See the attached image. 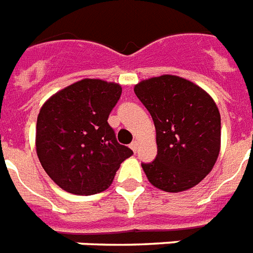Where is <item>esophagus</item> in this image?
<instances>
[{
	"mask_svg": "<svg viewBox=\"0 0 253 253\" xmlns=\"http://www.w3.org/2000/svg\"><path fill=\"white\" fill-rule=\"evenodd\" d=\"M131 150L134 151V152H136V150H138V142L136 140H134V142L131 143Z\"/></svg>",
	"mask_w": 253,
	"mask_h": 253,
	"instance_id": "34e87169",
	"label": "esophagus"
}]
</instances>
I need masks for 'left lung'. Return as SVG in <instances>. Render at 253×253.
<instances>
[{
  "mask_svg": "<svg viewBox=\"0 0 253 253\" xmlns=\"http://www.w3.org/2000/svg\"><path fill=\"white\" fill-rule=\"evenodd\" d=\"M139 101L156 128L158 155L142 163L147 178L164 192L177 193L204 180L220 148V114L210 95L178 76L164 75L135 85Z\"/></svg>",
  "mask_w": 253,
  "mask_h": 253,
  "instance_id": "8db88e82",
  "label": "left lung"
}]
</instances>
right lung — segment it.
<instances>
[{"instance_id":"1","label":"right lung","mask_w":253,"mask_h":253,"mask_svg":"<svg viewBox=\"0 0 253 253\" xmlns=\"http://www.w3.org/2000/svg\"><path fill=\"white\" fill-rule=\"evenodd\" d=\"M121 94V85L85 79L57 91L42 106L37 121L38 158L65 192L79 196L103 192L132 155L117 142L107 123Z\"/></svg>"}]
</instances>
